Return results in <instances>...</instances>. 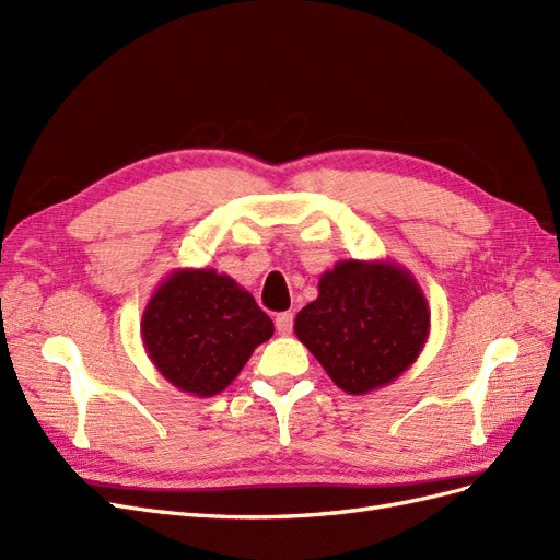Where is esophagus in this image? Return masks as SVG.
I'll use <instances>...</instances> for the list:
<instances>
[{"label":"esophagus","mask_w":560,"mask_h":560,"mask_svg":"<svg viewBox=\"0 0 560 560\" xmlns=\"http://www.w3.org/2000/svg\"><path fill=\"white\" fill-rule=\"evenodd\" d=\"M292 327H294V315H292V313H280V315L276 317V329H278V334L290 336V334H292Z\"/></svg>","instance_id":"1"}]
</instances>
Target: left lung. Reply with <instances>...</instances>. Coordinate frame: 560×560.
Returning a JSON list of instances; mask_svg holds the SVG:
<instances>
[{
    "instance_id": "obj_1",
    "label": "left lung",
    "mask_w": 560,
    "mask_h": 560,
    "mask_svg": "<svg viewBox=\"0 0 560 560\" xmlns=\"http://www.w3.org/2000/svg\"><path fill=\"white\" fill-rule=\"evenodd\" d=\"M317 290L294 331L343 393L389 385L425 348L430 306L409 268L346 259L322 273Z\"/></svg>"
}]
</instances>
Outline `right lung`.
<instances>
[{"label": "right lung", "mask_w": 560, "mask_h": 560, "mask_svg": "<svg viewBox=\"0 0 560 560\" xmlns=\"http://www.w3.org/2000/svg\"><path fill=\"white\" fill-rule=\"evenodd\" d=\"M140 331L151 364L167 383L194 397H214L276 329L231 276L177 268L151 294Z\"/></svg>", "instance_id": "add662e5"}]
</instances>
